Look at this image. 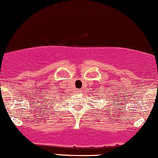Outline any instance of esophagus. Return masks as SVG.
Returning a JSON list of instances; mask_svg holds the SVG:
<instances>
[{
	"label": "esophagus",
	"mask_w": 158,
	"mask_h": 158,
	"mask_svg": "<svg viewBox=\"0 0 158 158\" xmlns=\"http://www.w3.org/2000/svg\"><path fill=\"white\" fill-rule=\"evenodd\" d=\"M79 92H80V90H77V93H79Z\"/></svg>",
	"instance_id": "34e87169"
}]
</instances>
